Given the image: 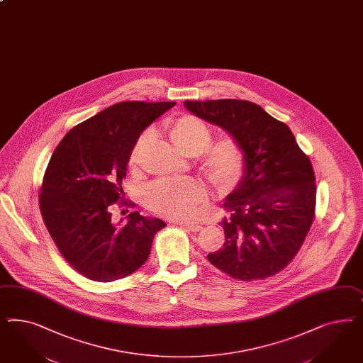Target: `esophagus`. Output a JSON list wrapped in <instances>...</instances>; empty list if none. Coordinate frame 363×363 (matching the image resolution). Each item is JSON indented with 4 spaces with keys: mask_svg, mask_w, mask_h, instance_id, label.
Segmentation results:
<instances>
[{
    "mask_svg": "<svg viewBox=\"0 0 363 363\" xmlns=\"http://www.w3.org/2000/svg\"><path fill=\"white\" fill-rule=\"evenodd\" d=\"M177 225H179L180 228L189 230V232H199L200 229L203 228V227H200V225H196V224H189V223H177Z\"/></svg>",
    "mask_w": 363,
    "mask_h": 363,
    "instance_id": "esophagus-1",
    "label": "esophagus"
}]
</instances>
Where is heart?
<instances>
[{
	"label": "heart",
	"instance_id": "1",
	"mask_svg": "<svg viewBox=\"0 0 363 363\" xmlns=\"http://www.w3.org/2000/svg\"><path fill=\"white\" fill-rule=\"evenodd\" d=\"M168 136L172 145L186 155L200 154V168L208 180L218 188L233 186L244 166V151L235 139H221L208 146L212 131L201 119L184 115L168 125ZM148 134L142 135L130 155V166L136 167ZM207 201L204 186L192 177L174 182H159L145 192V204L157 215L179 220H196Z\"/></svg>",
	"mask_w": 363,
	"mask_h": 363
}]
</instances>
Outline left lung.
I'll return each mask as SVG.
<instances>
[{
  "label": "left lung",
  "instance_id": "1",
  "mask_svg": "<svg viewBox=\"0 0 363 363\" xmlns=\"http://www.w3.org/2000/svg\"><path fill=\"white\" fill-rule=\"evenodd\" d=\"M189 113L227 131L244 151L242 177L229 194L220 225L224 247L212 265L241 281L262 280L284 269L311 227L315 177L289 127L259 104L238 99L186 101Z\"/></svg>",
  "mask_w": 363,
  "mask_h": 363
}]
</instances>
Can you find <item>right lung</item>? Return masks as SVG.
Segmentation results:
<instances>
[{
	"label": "right lung",
	"instance_id": "right-lung-1",
	"mask_svg": "<svg viewBox=\"0 0 363 363\" xmlns=\"http://www.w3.org/2000/svg\"><path fill=\"white\" fill-rule=\"evenodd\" d=\"M175 102H122L75 125L54 150L41 194L42 218L63 257L90 280L111 282L145 264L156 232L166 227L139 212L111 218L125 196L131 151L140 134Z\"/></svg>",
	"mask_w": 363,
	"mask_h": 363
}]
</instances>
